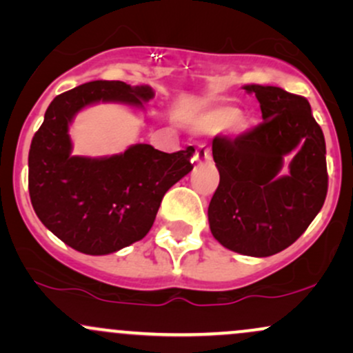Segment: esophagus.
Returning a JSON list of instances; mask_svg holds the SVG:
<instances>
[{
  "mask_svg": "<svg viewBox=\"0 0 353 353\" xmlns=\"http://www.w3.org/2000/svg\"><path fill=\"white\" fill-rule=\"evenodd\" d=\"M210 159V149L205 144H201L196 151V161L197 163H205Z\"/></svg>",
  "mask_w": 353,
  "mask_h": 353,
  "instance_id": "34e87169",
  "label": "esophagus"
}]
</instances>
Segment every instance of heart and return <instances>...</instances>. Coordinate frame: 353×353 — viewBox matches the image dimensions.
Returning a JSON list of instances; mask_svg holds the SVG:
<instances>
[{"instance_id": "heart-1", "label": "heart", "mask_w": 353, "mask_h": 353, "mask_svg": "<svg viewBox=\"0 0 353 353\" xmlns=\"http://www.w3.org/2000/svg\"><path fill=\"white\" fill-rule=\"evenodd\" d=\"M194 129L199 132H217L232 125L236 131H245L247 121L234 106H222L202 112L194 119Z\"/></svg>"}]
</instances>
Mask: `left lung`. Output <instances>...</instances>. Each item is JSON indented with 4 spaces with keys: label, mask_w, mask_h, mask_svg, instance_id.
<instances>
[{
    "label": "left lung",
    "mask_w": 353,
    "mask_h": 353,
    "mask_svg": "<svg viewBox=\"0 0 353 353\" xmlns=\"http://www.w3.org/2000/svg\"><path fill=\"white\" fill-rule=\"evenodd\" d=\"M261 103L252 131L212 141L219 185L209 204V228L225 249L269 257L292 245L325 202V139L309 101L282 88L247 84ZM297 150L285 174L283 159Z\"/></svg>",
    "instance_id": "8db88e82"
}]
</instances>
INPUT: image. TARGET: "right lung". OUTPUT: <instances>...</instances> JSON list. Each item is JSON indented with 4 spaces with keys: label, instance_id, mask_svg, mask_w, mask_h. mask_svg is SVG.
<instances>
[{
    "label": "right lung",
    "instance_id": "add662e5",
    "mask_svg": "<svg viewBox=\"0 0 353 353\" xmlns=\"http://www.w3.org/2000/svg\"><path fill=\"white\" fill-rule=\"evenodd\" d=\"M152 88L91 81L56 96L31 141L28 188L36 216L64 244L106 255L149 232L164 194L192 171L194 148L172 154L151 144L129 145L104 157L72 156L70 124L98 103L144 108Z\"/></svg>",
    "mask_w": 353,
    "mask_h": 353
}]
</instances>
